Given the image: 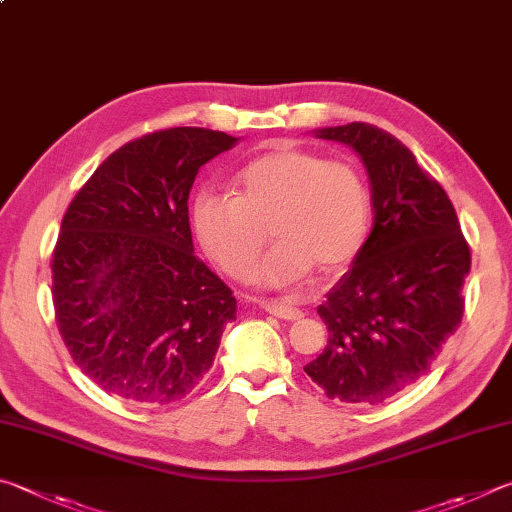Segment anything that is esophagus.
<instances>
[{"label": "esophagus", "instance_id": "esophagus-1", "mask_svg": "<svg viewBox=\"0 0 512 512\" xmlns=\"http://www.w3.org/2000/svg\"><path fill=\"white\" fill-rule=\"evenodd\" d=\"M258 306H261V308H265L267 312H270V315H274V317H279V319L297 321V319H301V317H303V312H301L299 308H294V306H288V303H283V301L261 299V301H258Z\"/></svg>", "mask_w": 512, "mask_h": 512}]
</instances>
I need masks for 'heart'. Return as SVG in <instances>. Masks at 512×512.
Wrapping results in <instances>:
<instances>
[{
  "label": "heart",
  "mask_w": 512,
  "mask_h": 512,
  "mask_svg": "<svg viewBox=\"0 0 512 512\" xmlns=\"http://www.w3.org/2000/svg\"><path fill=\"white\" fill-rule=\"evenodd\" d=\"M236 193L202 188L191 202L200 245L224 272L242 279L267 240L276 242L251 270L263 288H288L319 272L342 270L369 233L371 193L360 170L315 152L281 146L233 179Z\"/></svg>",
  "instance_id": "obj_1"
}]
</instances>
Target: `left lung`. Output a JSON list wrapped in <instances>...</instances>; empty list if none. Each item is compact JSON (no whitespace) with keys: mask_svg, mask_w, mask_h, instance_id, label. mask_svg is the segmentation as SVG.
<instances>
[{"mask_svg":"<svg viewBox=\"0 0 512 512\" xmlns=\"http://www.w3.org/2000/svg\"><path fill=\"white\" fill-rule=\"evenodd\" d=\"M351 146L371 182L373 229L317 308L328 346L303 366L328 398L378 405L423 378L463 317L470 247L436 179L371 123L317 130Z\"/></svg>","mask_w":512,"mask_h":512,"instance_id":"1","label":"left lung"}]
</instances>
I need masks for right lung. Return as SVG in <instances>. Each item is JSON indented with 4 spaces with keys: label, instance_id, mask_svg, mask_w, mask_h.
Here are the masks:
<instances>
[{
    "label": "right lung",
    "instance_id": "obj_1",
    "mask_svg": "<svg viewBox=\"0 0 512 512\" xmlns=\"http://www.w3.org/2000/svg\"><path fill=\"white\" fill-rule=\"evenodd\" d=\"M236 137L150 132L112 152L71 200L53 249V308L69 355L116 398L182 400L213 366L236 297L193 251L188 193Z\"/></svg>",
    "mask_w": 512,
    "mask_h": 512
}]
</instances>
